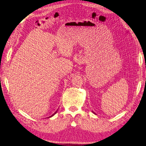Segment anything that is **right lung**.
Returning <instances> with one entry per match:
<instances>
[{"label":"right lung","mask_w":146,"mask_h":146,"mask_svg":"<svg viewBox=\"0 0 146 146\" xmlns=\"http://www.w3.org/2000/svg\"><path fill=\"white\" fill-rule=\"evenodd\" d=\"M56 112H57V111H55V113H54V114H53V115H51V116H50V117H52V116H53V115H55V113H56Z\"/></svg>","instance_id":"right-lung-1"}]
</instances>
